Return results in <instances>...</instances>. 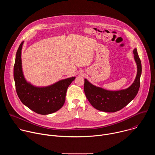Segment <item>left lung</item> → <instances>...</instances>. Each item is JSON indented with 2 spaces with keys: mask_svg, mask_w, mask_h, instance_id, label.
Listing matches in <instances>:
<instances>
[{
  "mask_svg": "<svg viewBox=\"0 0 155 155\" xmlns=\"http://www.w3.org/2000/svg\"><path fill=\"white\" fill-rule=\"evenodd\" d=\"M137 64V75L129 87L119 91H108L96 86L84 79V91L86 98L93 107L105 112H115L126 106L136 96L139 87L142 74V64L137 49L133 50Z\"/></svg>",
  "mask_w": 155,
  "mask_h": 155,
  "instance_id": "obj_1",
  "label": "left lung"
}]
</instances>
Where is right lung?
<instances>
[{
    "mask_svg": "<svg viewBox=\"0 0 155 155\" xmlns=\"http://www.w3.org/2000/svg\"><path fill=\"white\" fill-rule=\"evenodd\" d=\"M22 41L17 50L13 77L16 90L20 101L37 114L48 115L59 110L65 101L67 90L75 77L60 80L45 87H37L28 82L23 75L21 62Z\"/></svg>",
    "mask_w": 155,
    "mask_h": 155,
    "instance_id": "right-lung-1",
    "label": "right lung"
}]
</instances>
